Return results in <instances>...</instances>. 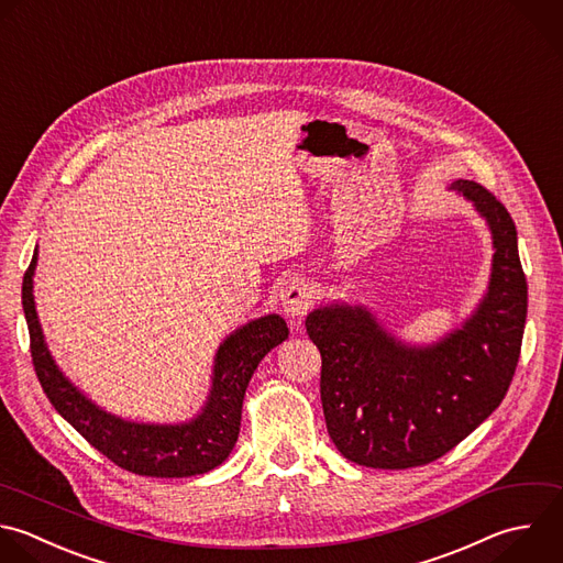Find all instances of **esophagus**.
Wrapping results in <instances>:
<instances>
[{
    "mask_svg": "<svg viewBox=\"0 0 563 563\" xmlns=\"http://www.w3.org/2000/svg\"><path fill=\"white\" fill-rule=\"evenodd\" d=\"M279 301H282V308H284L286 317L301 319L314 301V288L306 279L292 277L284 284V288L279 292Z\"/></svg>",
    "mask_w": 563,
    "mask_h": 563,
    "instance_id": "34e87169",
    "label": "esophagus"
}]
</instances>
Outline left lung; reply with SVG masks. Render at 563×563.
<instances>
[{"instance_id": "8db88e82", "label": "left lung", "mask_w": 563, "mask_h": 563, "mask_svg": "<svg viewBox=\"0 0 563 563\" xmlns=\"http://www.w3.org/2000/svg\"><path fill=\"white\" fill-rule=\"evenodd\" d=\"M486 220L488 288L475 310L429 345H409L361 303L332 301L306 317L321 352V405L343 457L372 468L438 460L482 424L512 380L528 308L515 222L473 180L449 187Z\"/></svg>"}]
</instances>
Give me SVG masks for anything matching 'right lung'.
Wrapping results in <instances>:
<instances>
[{
	"label": "right lung",
	"instance_id": "obj_1",
	"mask_svg": "<svg viewBox=\"0 0 563 563\" xmlns=\"http://www.w3.org/2000/svg\"><path fill=\"white\" fill-rule=\"evenodd\" d=\"M35 268L37 249L24 275L22 303L33 365L53 407L95 449L125 471L147 477H189L220 466L238 442L249 380L260 361L288 339L286 321L279 314H264L240 325L220 343L209 396L194 418L174 424L134 422L99 407L59 369L35 308Z\"/></svg>",
	"mask_w": 563,
	"mask_h": 563
}]
</instances>
